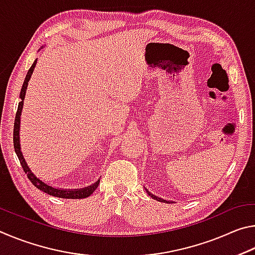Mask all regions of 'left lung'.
<instances>
[{
	"instance_id": "obj_1",
	"label": "left lung",
	"mask_w": 255,
	"mask_h": 255,
	"mask_svg": "<svg viewBox=\"0 0 255 255\" xmlns=\"http://www.w3.org/2000/svg\"><path fill=\"white\" fill-rule=\"evenodd\" d=\"M145 190H146V192L148 193V196H150L153 198V199H155V200H157V201H161V202H165V204H172V202L173 201H171V200H165V199H162V198H159V197H157V196H155V195H153L152 192L149 191V190H147L145 188Z\"/></svg>"
}]
</instances>
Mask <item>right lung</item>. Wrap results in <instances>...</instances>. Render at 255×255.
Here are the masks:
<instances>
[{"instance_id":"right-lung-1","label":"right lung","mask_w":255,"mask_h":255,"mask_svg":"<svg viewBox=\"0 0 255 255\" xmlns=\"http://www.w3.org/2000/svg\"><path fill=\"white\" fill-rule=\"evenodd\" d=\"M41 49V48H40ZM37 64V59L34 60L31 67L29 68V71L25 75V79L23 82L22 89H21L20 92V99L21 101L19 102L18 106V111H16L15 115V119H14V129H13V144H14V150L16 156H18L19 161L21 163V166H22L23 171L27 173L28 179L30 180L34 187L38 188L41 191H44L45 193H48L50 196L57 197V198H64V199H83V198H88L89 196H91L92 193L96 191V189L98 188L99 183H100V180H98L97 182L92 183L91 185H88V187L81 188V189H63V188H56L54 185H50L48 183H46L45 181H42L41 179L38 178V176L33 173L30 169L27 161L22 154V150H21V144H20V125H21V114H22V108H23V102H24V97H25V92H27V86L30 81V77H31L34 67H36Z\"/></svg>"}]
</instances>
